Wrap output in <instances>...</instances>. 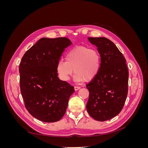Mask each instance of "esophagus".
<instances>
[{
  "instance_id": "obj_1",
  "label": "esophagus",
  "mask_w": 148,
  "mask_h": 148,
  "mask_svg": "<svg viewBox=\"0 0 148 148\" xmlns=\"http://www.w3.org/2000/svg\"><path fill=\"white\" fill-rule=\"evenodd\" d=\"M74 88H75V91H77V90H78V89H80V87L79 86H75Z\"/></svg>"
}]
</instances>
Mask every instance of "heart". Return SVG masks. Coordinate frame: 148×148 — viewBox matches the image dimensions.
Listing matches in <instances>:
<instances>
[{
  "label": "heart",
  "instance_id": "b5f03b06",
  "mask_svg": "<svg viewBox=\"0 0 148 148\" xmlns=\"http://www.w3.org/2000/svg\"><path fill=\"white\" fill-rule=\"evenodd\" d=\"M100 53L95 49L77 46L66 53L65 61L60 60L57 64V71L60 78L68 81L74 70V79L80 82H90L95 79L101 69Z\"/></svg>",
  "mask_w": 148,
  "mask_h": 148
}]
</instances>
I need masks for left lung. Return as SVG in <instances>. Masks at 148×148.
Masks as SVG:
<instances>
[{
    "label": "left lung",
    "instance_id": "8db88e82",
    "mask_svg": "<svg viewBox=\"0 0 148 148\" xmlns=\"http://www.w3.org/2000/svg\"><path fill=\"white\" fill-rule=\"evenodd\" d=\"M97 47L101 57L99 72L86 86L89 92L86 109L97 121H106L118 115L128 95V70L126 60L118 48L106 38H88Z\"/></svg>",
    "mask_w": 148,
    "mask_h": 148
}]
</instances>
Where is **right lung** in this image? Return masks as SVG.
<instances>
[{
  "label": "right lung",
  "mask_w": 148,
  "mask_h": 148,
  "mask_svg": "<svg viewBox=\"0 0 148 148\" xmlns=\"http://www.w3.org/2000/svg\"><path fill=\"white\" fill-rule=\"evenodd\" d=\"M71 44L66 38H41L25 52L19 66L20 86L28 112L44 122L64 115L74 87L58 78L57 64Z\"/></svg>",
  "instance_id": "1"
}]
</instances>
